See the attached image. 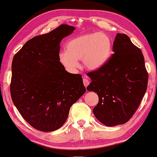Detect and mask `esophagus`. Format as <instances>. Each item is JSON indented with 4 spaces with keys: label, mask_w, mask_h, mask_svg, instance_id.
I'll use <instances>...</instances> for the list:
<instances>
[{
    "label": "esophagus",
    "mask_w": 157,
    "mask_h": 157,
    "mask_svg": "<svg viewBox=\"0 0 157 157\" xmlns=\"http://www.w3.org/2000/svg\"><path fill=\"white\" fill-rule=\"evenodd\" d=\"M83 84H84L85 86L86 87L89 84V79L87 78V77L85 75H84V76H83Z\"/></svg>",
    "instance_id": "esophagus-1"
}]
</instances>
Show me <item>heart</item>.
<instances>
[{
    "label": "heart",
    "mask_w": 157,
    "mask_h": 157,
    "mask_svg": "<svg viewBox=\"0 0 157 157\" xmlns=\"http://www.w3.org/2000/svg\"><path fill=\"white\" fill-rule=\"evenodd\" d=\"M66 51L59 53V60L66 69H78V60L89 69L97 70L107 63L112 54L113 43L107 34L91 33L72 38L66 44Z\"/></svg>",
    "instance_id": "1"
}]
</instances>
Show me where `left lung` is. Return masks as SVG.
I'll list each match as a JSON object with an SVG mask.
<instances>
[{
  "mask_svg": "<svg viewBox=\"0 0 157 157\" xmlns=\"http://www.w3.org/2000/svg\"><path fill=\"white\" fill-rule=\"evenodd\" d=\"M113 51L104 66L87 74L91 82L86 89L97 93L98 96L94 114L107 126L124 124L132 117L148 83L142 52L128 36L117 33Z\"/></svg>",
  "mask_w": 157,
  "mask_h": 157,
  "instance_id": "1",
  "label": "left lung"
}]
</instances>
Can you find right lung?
I'll list each match as a JSON object with an SVG mask.
<instances>
[{
	"label": "right lung",
	"instance_id": "1",
	"mask_svg": "<svg viewBox=\"0 0 157 157\" xmlns=\"http://www.w3.org/2000/svg\"><path fill=\"white\" fill-rule=\"evenodd\" d=\"M74 30L62 24L36 36L13 59L12 101L23 119L41 132L61 128L71 106L86 92L81 75L66 71L59 60L61 40Z\"/></svg>",
	"mask_w": 157,
	"mask_h": 157
}]
</instances>
